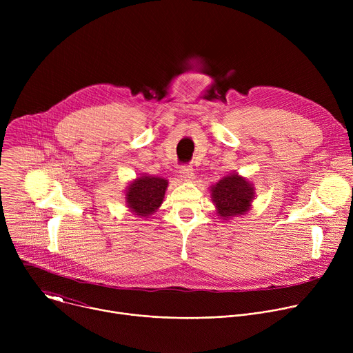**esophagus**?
I'll use <instances>...</instances> for the list:
<instances>
[{
    "instance_id": "esophagus-1",
    "label": "esophagus",
    "mask_w": 353,
    "mask_h": 353,
    "mask_svg": "<svg viewBox=\"0 0 353 353\" xmlns=\"http://www.w3.org/2000/svg\"><path fill=\"white\" fill-rule=\"evenodd\" d=\"M180 177L183 180H192L194 179V170L190 165H184L180 168Z\"/></svg>"
}]
</instances>
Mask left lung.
<instances>
[{"label": "left lung", "instance_id": "obj_1", "mask_svg": "<svg viewBox=\"0 0 353 353\" xmlns=\"http://www.w3.org/2000/svg\"><path fill=\"white\" fill-rule=\"evenodd\" d=\"M253 196V187L237 174H229L212 187V199L219 216L223 219L247 212Z\"/></svg>", "mask_w": 353, "mask_h": 353}]
</instances>
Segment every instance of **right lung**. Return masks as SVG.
Returning a JSON list of instances; mask_svg holds the SVG:
<instances>
[{
	"instance_id": "add662e5",
	"label": "right lung",
	"mask_w": 353,
	"mask_h": 353,
	"mask_svg": "<svg viewBox=\"0 0 353 353\" xmlns=\"http://www.w3.org/2000/svg\"><path fill=\"white\" fill-rule=\"evenodd\" d=\"M166 188L168 180L142 176L130 184L125 194L127 204L135 215L148 216L154 214L163 203Z\"/></svg>"
}]
</instances>
